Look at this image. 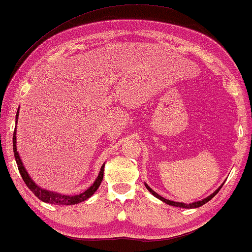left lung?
Returning <instances> with one entry per match:
<instances>
[{
	"instance_id": "obj_1",
	"label": "left lung",
	"mask_w": 252,
	"mask_h": 252,
	"mask_svg": "<svg viewBox=\"0 0 252 252\" xmlns=\"http://www.w3.org/2000/svg\"><path fill=\"white\" fill-rule=\"evenodd\" d=\"M223 185V184H222ZM222 185L220 186V187L217 189V190H215L212 192L211 195L210 196H208V197H205V198H203L202 201H197V202H192V203H189V204H187V203H182V202H174V201H170V199H166V198H164V197H161L160 195H158L156 191H154L153 189H151L149 186H148L146 182H144V186H146V188L148 189V190H149L151 194H153L155 197H157L158 199H160L161 202H164V203H166V204H168V205H172V206H177V208H182V209H196V208H199V206H202L203 204H205V203H208L210 199H212L213 197H215V196L218 194V191L220 190V189H221V187H222Z\"/></svg>"
}]
</instances>
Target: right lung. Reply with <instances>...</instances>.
Wrapping results in <instances>:
<instances>
[{"instance_id":"right-lung-1","label":"right lung","mask_w":252,"mask_h":252,"mask_svg":"<svg viewBox=\"0 0 252 252\" xmlns=\"http://www.w3.org/2000/svg\"><path fill=\"white\" fill-rule=\"evenodd\" d=\"M18 115H19V109L17 111L16 115V127H15V132H13V139H12V143H13V154H15V158H16V163L18 165V170L19 173L22 175L24 182H25L27 187L31 189V191L33 192L34 195L36 196L37 198L41 199V201L44 203H49V204H56V205H74L78 204V203H81L88 199L89 197H92L94 195V192L97 190L99 185L103 180V174H104V166L105 163L102 165L101 171L97 175V178L95 179L94 184H93L91 187L88 189H86L85 191H82L81 194L78 195H65V194H61V192H56V191H50L47 190V189H43L37 186L35 182L32 180V178L30 177V174L27 173L25 166L23 165V161L20 159L18 151H17V123H18Z\"/></svg>"}]
</instances>
